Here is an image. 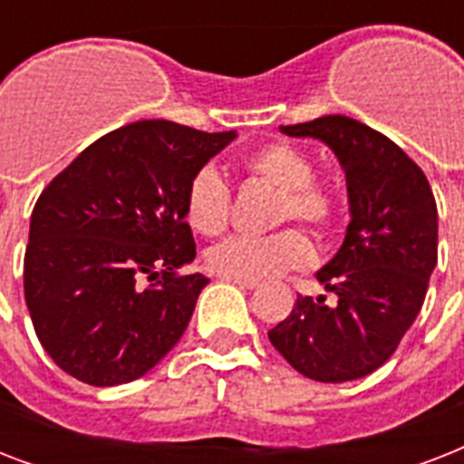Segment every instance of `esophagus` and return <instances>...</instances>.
<instances>
[{"label":"esophagus","instance_id":"obj_1","mask_svg":"<svg viewBox=\"0 0 464 464\" xmlns=\"http://www.w3.org/2000/svg\"><path fill=\"white\" fill-rule=\"evenodd\" d=\"M221 279H224V282H231V284H236V286H240V289H257V286H260V282H247V279H228V276H221Z\"/></svg>","mask_w":464,"mask_h":464}]
</instances>
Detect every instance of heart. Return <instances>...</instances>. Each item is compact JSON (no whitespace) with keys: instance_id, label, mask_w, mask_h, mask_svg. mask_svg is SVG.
Returning a JSON list of instances; mask_svg holds the SVG:
<instances>
[{"instance_id":"1","label":"heart","mask_w":464,"mask_h":464,"mask_svg":"<svg viewBox=\"0 0 464 464\" xmlns=\"http://www.w3.org/2000/svg\"><path fill=\"white\" fill-rule=\"evenodd\" d=\"M240 166L255 180L279 189L275 202V221H304L324 236L339 217L337 189L317 180L313 159L289 141H272L243 156ZM182 211L189 228L202 236L226 231L231 217V188L214 166L197 168L189 178ZM204 262L211 272L228 279L262 282L289 269H304L313 262V246L301 228H284L269 236H231L209 247Z\"/></svg>"}]
</instances>
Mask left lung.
<instances>
[{
	"label": "left lung",
	"mask_w": 464,
	"mask_h": 464,
	"mask_svg": "<svg viewBox=\"0 0 464 464\" xmlns=\"http://www.w3.org/2000/svg\"><path fill=\"white\" fill-rule=\"evenodd\" d=\"M279 130L334 151L352 221L337 255L315 275L337 296L334 305L298 296L269 342L310 381H356L395 353L424 305L439 262L436 199L424 170L359 120L324 115Z\"/></svg>",
	"instance_id": "8db88e82"
}]
</instances>
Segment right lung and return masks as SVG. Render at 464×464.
<instances>
[{"label": "right lung", "instance_id": "1", "mask_svg": "<svg viewBox=\"0 0 464 464\" xmlns=\"http://www.w3.org/2000/svg\"><path fill=\"white\" fill-rule=\"evenodd\" d=\"M236 132L141 120L108 132L54 178L31 214L25 305L40 344L76 381H137L188 330L204 275L182 197Z\"/></svg>", "mask_w": 464, "mask_h": 464}]
</instances>
